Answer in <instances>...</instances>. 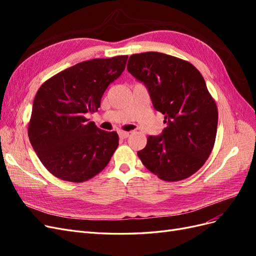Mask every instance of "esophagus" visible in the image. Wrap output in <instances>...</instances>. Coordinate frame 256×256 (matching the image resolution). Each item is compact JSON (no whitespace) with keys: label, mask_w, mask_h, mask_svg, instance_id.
I'll list each match as a JSON object with an SVG mask.
<instances>
[{"label":"esophagus","mask_w":256,"mask_h":256,"mask_svg":"<svg viewBox=\"0 0 256 256\" xmlns=\"http://www.w3.org/2000/svg\"><path fill=\"white\" fill-rule=\"evenodd\" d=\"M118 136H120V138H127L130 136V134H129V132H126V131H120Z\"/></svg>","instance_id":"obj_1"}]
</instances>
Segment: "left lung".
Returning <instances> with one entry per match:
<instances>
[{
	"label": "left lung",
	"instance_id": "8db88e82",
	"mask_svg": "<svg viewBox=\"0 0 256 256\" xmlns=\"http://www.w3.org/2000/svg\"><path fill=\"white\" fill-rule=\"evenodd\" d=\"M127 69L144 83L166 124L161 136L147 138L138 158L162 180L190 177L210 154L218 126V109L203 76L189 62L160 52L132 54Z\"/></svg>",
	"mask_w": 256,
	"mask_h": 256
}]
</instances>
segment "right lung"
Listing matches in <instances>:
<instances>
[{
	"mask_svg": "<svg viewBox=\"0 0 256 256\" xmlns=\"http://www.w3.org/2000/svg\"><path fill=\"white\" fill-rule=\"evenodd\" d=\"M127 56L81 62L38 90L28 122L30 142L60 180L82 182L108 166L118 146L116 131L99 129L85 115L98 110L109 84L125 70Z\"/></svg>",
	"mask_w": 256,
	"mask_h": 256,
	"instance_id": "obj_1",
	"label": "right lung"
}]
</instances>
